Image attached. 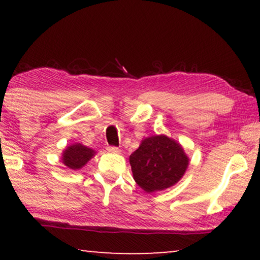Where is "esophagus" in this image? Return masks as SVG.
I'll return each mask as SVG.
<instances>
[{"instance_id":"34e87169","label":"esophagus","mask_w":260,"mask_h":260,"mask_svg":"<svg viewBox=\"0 0 260 260\" xmlns=\"http://www.w3.org/2000/svg\"><path fill=\"white\" fill-rule=\"evenodd\" d=\"M106 150H108L109 152H112V154H119L120 152V149L117 147H108L106 148Z\"/></svg>"}]
</instances>
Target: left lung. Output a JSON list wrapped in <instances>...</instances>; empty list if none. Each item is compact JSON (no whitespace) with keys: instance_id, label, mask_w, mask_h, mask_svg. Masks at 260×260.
I'll return each mask as SVG.
<instances>
[{"instance_id":"obj_1","label":"left lung","mask_w":260,"mask_h":260,"mask_svg":"<svg viewBox=\"0 0 260 260\" xmlns=\"http://www.w3.org/2000/svg\"><path fill=\"white\" fill-rule=\"evenodd\" d=\"M129 159L134 180L147 193L174 186L189 165L183 148L166 135L144 138Z\"/></svg>"}]
</instances>
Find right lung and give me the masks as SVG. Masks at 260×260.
<instances>
[{"mask_svg": "<svg viewBox=\"0 0 260 260\" xmlns=\"http://www.w3.org/2000/svg\"><path fill=\"white\" fill-rule=\"evenodd\" d=\"M95 154L94 150L80 143H74L62 151V163L67 168L81 169Z\"/></svg>", "mask_w": 260, "mask_h": 260, "instance_id": "add662e5", "label": "right lung"}]
</instances>
